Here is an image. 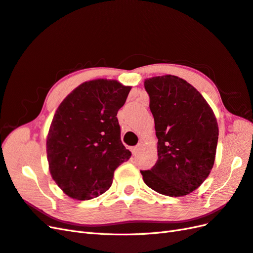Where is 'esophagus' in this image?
Returning a JSON list of instances; mask_svg holds the SVG:
<instances>
[{
	"mask_svg": "<svg viewBox=\"0 0 253 253\" xmlns=\"http://www.w3.org/2000/svg\"><path fill=\"white\" fill-rule=\"evenodd\" d=\"M140 148H141V145H137V146H134V147H131V153H132L133 156H135V155L139 153Z\"/></svg>",
	"mask_w": 253,
	"mask_h": 253,
	"instance_id": "esophagus-1",
	"label": "esophagus"
}]
</instances>
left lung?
Returning <instances> with one entry per match:
<instances>
[{"label":"left lung","instance_id":"1","mask_svg":"<svg viewBox=\"0 0 253 253\" xmlns=\"http://www.w3.org/2000/svg\"><path fill=\"white\" fill-rule=\"evenodd\" d=\"M158 139V160L141 171L144 183L161 194L182 197L196 190L215 163L218 123L212 109L190 83L166 75L145 79Z\"/></svg>","mask_w":253,"mask_h":253}]
</instances>
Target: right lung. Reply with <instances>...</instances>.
I'll use <instances>...</instances> for the list:
<instances>
[{
	"label": "right lung",
	"mask_w": 253,
	"mask_h": 253,
	"mask_svg": "<svg viewBox=\"0 0 253 253\" xmlns=\"http://www.w3.org/2000/svg\"><path fill=\"white\" fill-rule=\"evenodd\" d=\"M130 89L116 80L86 81L56 109L47 159L51 176L68 197L84 201L100 196L111 187L116 168L130 158L116 118Z\"/></svg>",
	"instance_id": "1"
}]
</instances>
